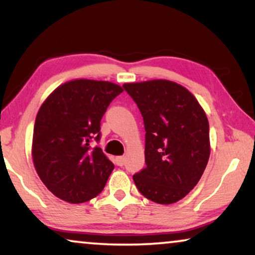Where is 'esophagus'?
Instances as JSON below:
<instances>
[{
    "instance_id": "34e87169",
    "label": "esophagus",
    "mask_w": 255,
    "mask_h": 255,
    "mask_svg": "<svg viewBox=\"0 0 255 255\" xmlns=\"http://www.w3.org/2000/svg\"><path fill=\"white\" fill-rule=\"evenodd\" d=\"M116 163L117 166H124L125 165V158L124 156H117L116 158Z\"/></svg>"
}]
</instances>
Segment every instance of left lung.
Instances as JSON below:
<instances>
[{"label":"left lung","mask_w":255,"mask_h":255,"mask_svg":"<svg viewBox=\"0 0 255 255\" xmlns=\"http://www.w3.org/2000/svg\"><path fill=\"white\" fill-rule=\"evenodd\" d=\"M145 127L146 167L133 175L138 190L159 204L183 198L200 181L209 156V122L195 96L167 80L123 85Z\"/></svg>","instance_id":"left-lung-1"}]
</instances>
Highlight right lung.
I'll use <instances>...</instances> for the list:
<instances>
[{"mask_svg": "<svg viewBox=\"0 0 255 255\" xmlns=\"http://www.w3.org/2000/svg\"><path fill=\"white\" fill-rule=\"evenodd\" d=\"M122 87L74 80L58 87L34 122L32 158L40 180L55 196L83 203L103 190L115 166L92 141L101 139V120Z\"/></svg>", "mask_w": 255, "mask_h": 255, "instance_id": "1", "label": "right lung"}]
</instances>
